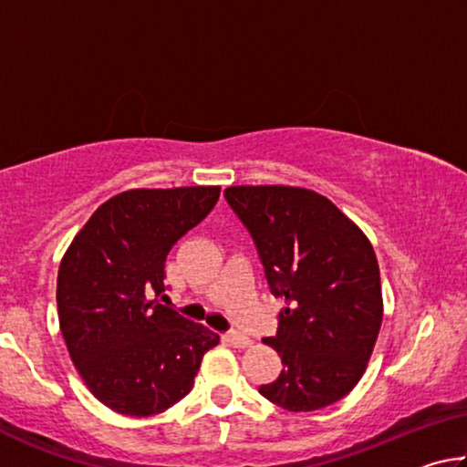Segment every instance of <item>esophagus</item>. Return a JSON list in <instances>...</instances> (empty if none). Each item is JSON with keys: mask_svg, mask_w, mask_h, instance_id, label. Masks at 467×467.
I'll return each mask as SVG.
<instances>
[{"mask_svg": "<svg viewBox=\"0 0 467 467\" xmlns=\"http://www.w3.org/2000/svg\"><path fill=\"white\" fill-rule=\"evenodd\" d=\"M226 342L231 344L233 348H249L251 337L243 336V334H236V331H231V334H226Z\"/></svg>", "mask_w": 467, "mask_h": 467, "instance_id": "obj_1", "label": "esophagus"}]
</instances>
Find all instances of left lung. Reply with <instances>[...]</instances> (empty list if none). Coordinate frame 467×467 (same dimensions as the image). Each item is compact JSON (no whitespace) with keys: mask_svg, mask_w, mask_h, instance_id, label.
<instances>
[{"mask_svg":"<svg viewBox=\"0 0 467 467\" xmlns=\"http://www.w3.org/2000/svg\"><path fill=\"white\" fill-rule=\"evenodd\" d=\"M224 197L255 243L272 295L284 300L278 334L264 339L284 368L259 393L288 412L331 406L360 381L381 329L373 244L311 189L236 185Z\"/></svg>","mask_w":467,"mask_h":467,"instance_id":"obj_1","label":"left lung"}]
</instances>
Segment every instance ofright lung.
I'll return each mask as SVG.
<instances>
[{"instance_id":"obj_1","label":"right lung","mask_w":467,"mask_h":467,"mask_svg":"<svg viewBox=\"0 0 467 467\" xmlns=\"http://www.w3.org/2000/svg\"><path fill=\"white\" fill-rule=\"evenodd\" d=\"M220 187L130 189L94 212L57 274L63 339L100 404L125 416L161 414L192 391L220 337L158 303L164 262L210 214Z\"/></svg>"}]
</instances>
